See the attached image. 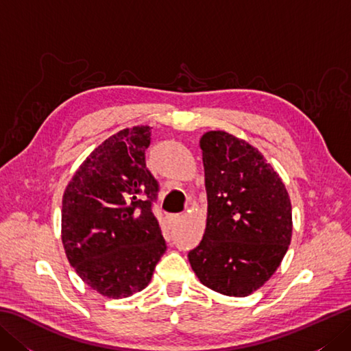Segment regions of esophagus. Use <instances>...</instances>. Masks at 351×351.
<instances>
[{"label":"esophagus","instance_id":"1","mask_svg":"<svg viewBox=\"0 0 351 351\" xmlns=\"http://www.w3.org/2000/svg\"><path fill=\"white\" fill-rule=\"evenodd\" d=\"M182 219V215H171L170 217V223H173V225H176V223H180Z\"/></svg>","mask_w":351,"mask_h":351}]
</instances>
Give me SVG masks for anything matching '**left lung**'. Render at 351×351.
I'll return each mask as SVG.
<instances>
[{
  "instance_id": "left-lung-1",
  "label": "left lung",
  "mask_w": 351,
  "mask_h": 351,
  "mask_svg": "<svg viewBox=\"0 0 351 351\" xmlns=\"http://www.w3.org/2000/svg\"><path fill=\"white\" fill-rule=\"evenodd\" d=\"M208 219L189 252L193 271L220 294L244 297L271 278L293 234L291 202L258 149L225 131L200 138Z\"/></svg>"
}]
</instances>
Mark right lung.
Instances as JSON below:
<instances>
[{"mask_svg": "<svg viewBox=\"0 0 351 351\" xmlns=\"http://www.w3.org/2000/svg\"><path fill=\"white\" fill-rule=\"evenodd\" d=\"M149 143V126L119 131L87 156L63 196L66 256L110 299L146 288L167 249L152 211L160 184L146 167Z\"/></svg>", "mask_w": 351, "mask_h": 351, "instance_id": "right-lung-1", "label": "right lung"}]
</instances>
